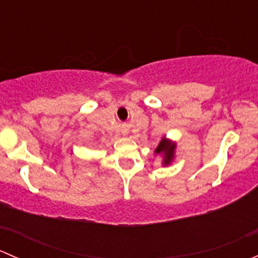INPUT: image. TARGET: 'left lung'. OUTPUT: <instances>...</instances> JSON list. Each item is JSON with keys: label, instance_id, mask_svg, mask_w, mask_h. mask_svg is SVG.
Segmentation results:
<instances>
[{"label": "left lung", "instance_id": "8db88e82", "mask_svg": "<svg viewBox=\"0 0 258 258\" xmlns=\"http://www.w3.org/2000/svg\"><path fill=\"white\" fill-rule=\"evenodd\" d=\"M173 151H175V144H167L165 139L160 142L157 146L155 152L156 153H163V163L168 165L173 158Z\"/></svg>", "mask_w": 258, "mask_h": 258}]
</instances>
